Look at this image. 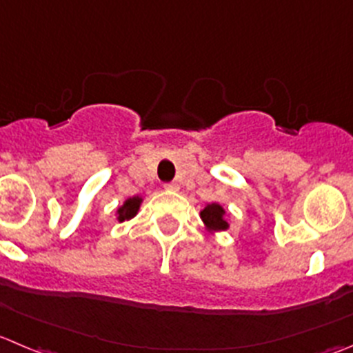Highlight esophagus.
<instances>
[{"label":"esophagus","instance_id":"obj_1","mask_svg":"<svg viewBox=\"0 0 353 353\" xmlns=\"http://www.w3.org/2000/svg\"><path fill=\"white\" fill-rule=\"evenodd\" d=\"M163 188H165L167 191H179V184L177 183H169V184H165Z\"/></svg>","mask_w":353,"mask_h":353}]
</instances>
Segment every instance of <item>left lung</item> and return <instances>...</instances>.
<instances>
[{"mask_svg":"<svg viewBox=\"0 0 353 353\" xmlns=\"http://www.w3.org/2000/svg\"><path fill=\"white\" fill-rule=\"evenodd\" d=\"M225 208L219 203H207L203 208L200 210V217L203 221L205 229L208 232H221V231H228L229 229V222L225 219Z\"/></svg>","mask_w":353,"mask_h":353,"instance_id":"left-lung-1","label":"left lung"}]
</instances>
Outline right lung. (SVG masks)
Masks as SVG:
<instances>
[{
	"label": "right lung",
	"mask_w": 353,
	"mask_h": 353,
	"mask_svg": "<svg viewBox=\"0 0 353 353\" xmlns=\"http://www.w3.org/2000/svg\"><path fill=\"white\" fill-rule=\"evenodd\" d=\"M141 203H143V198L141 196L128 198V200H125L124 203H122L121 207L117 208V212H115V219H117L119 222L131 221L132 217H136V215H138Z\"/></svg>",
	"instance_id": "1"
}]
</instances>
